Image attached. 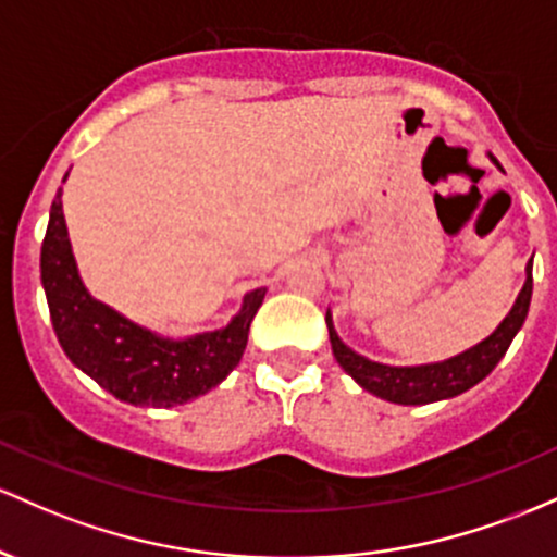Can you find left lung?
Returning <instances> with one entry per match:
<instances>
[{
	"label": "left lung",
	"mask_w": 557,
	"mask_h": 557,
	"mask_svg": "<svg viewBox=\"0 0 557 557\" xmlns=\"http://www.w3.org/2000/svg\"><path fill=\"white\" fill-rule=\"evenodd\" d=\"M486 158L499 168V162L492 158V152H486ZM499 171H503V168H499ZM531 260L527 262V281H523L521 292H518L508 315L499 321V326L492 331L486 339L463 349V352L453 355V358L421 362V366H386V362H376L366 358V355H358L352 347H347L345 342L339 339L331 310H326L331 352H334L336 362L345 368V373H349V376L358 381L362 389L386 399V403L429 405L440 403V399L463 395V392L476 386L479 381H484L492 371H495V366L505 358L510 342L516 339L523 321H527L531 286H534V281H531Z\"/></svg>",
	"instance_id": "8db88e82"
}]
</instances>
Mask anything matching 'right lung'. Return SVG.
Segmentation results:
<instances>
[{
	"mask_svg": "<svg viewBox=\"0 0 557 557\" xmlns=\"http://www.w3.org/2000/svg\"><path fill=\"white\" fill-rule=\"evenodd\" d=\"M41 286L54 334L73 366L121 403L144 408L191 403L221 384L239 366L249 323L268 292L265 286L247 292L239 312L215 331L165 336L139 326L86 289L67 236L62 189L49 210L41 245Z\"/></svg>",
	"mask_w": 557,
	"mask_h": 557,
	"instance_id": "obj_1",
	"label": "right lung"
}]
</instances>
